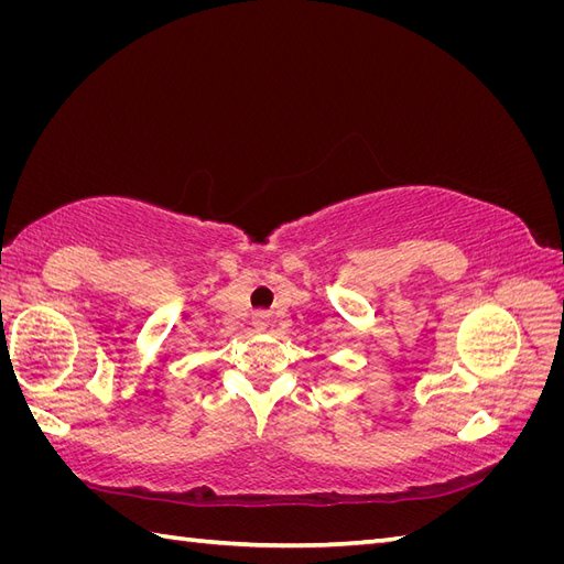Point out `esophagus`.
Segmentation results:
<instances>
[{"mask_svg":"<svg viewBox=\"0 0 564 564\" xmlns=\"http://www.w3.org/2000/svg\"><path fill=\"white\" fill-rule=\"evenodd\" d=\"M253 319H256V324H261V327H263V324L268 322V315L261 311V313H256V317H253Z\"/></svg>","mask_w":564,"mask_h":564,"instance_id":"34e87169","label":"esophagus"}]
</instances>
